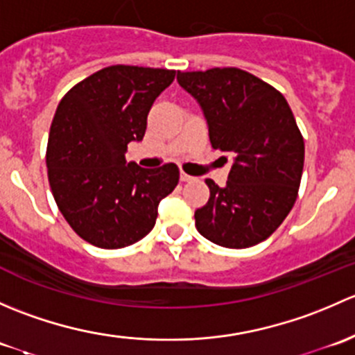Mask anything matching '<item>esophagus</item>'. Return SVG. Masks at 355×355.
<instances>
[{"label":"esophagus","instance_id":"esophagus-1","mask_svg":"<svg viewBox=\"0 0 355 355\" xmlns=\"http://www.w3.org/2000/svg\"><path fill=\"white\" fill-rule=\"evenodd\" d=\"M180 180L182 182H191V180H194V177H191V175H187V173H184V171H182Z\"/></svg>","mask_w":355,"mask_h":355}]
</instances>
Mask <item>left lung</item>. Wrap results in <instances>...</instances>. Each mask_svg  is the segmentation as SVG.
Segmentation results:
<instances>
[{
	"label": "left lung",
	"mask_w": 355,
	"mask_h": 355,
	"mask_svg": "<svg viewBox=\"0 0 355 355\" xmlns=\"http://www.w3.org/2000/svg\"><path fill=\"white\" fill-rule=\"evenodd\" d=\"M177 80L202 110L211 146L234 159L225 187L206 180L209 200L194 214L199 234L230 249L266 241L293 207L304 168L287 99L239 68L178 71Z\"/></svg>",
	"instance_id": "left-lung-1"
}]
</instances>
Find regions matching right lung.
Wrapping results in <instances>:
<instances>
[{
    "label": "right lung",
    "instance_id": "right-lung-1",
    "mask_svg": "<svg viewBox=\"0 0 355 355\" xmlns=\"http://www.w3.org/2000/svg\"><path fill=\"white\" fill-rule=\"evenodd\" d=\"M173 78L175 70L114 65L78 82L60 101L46 153L49 185L68 225L89 244L120 249L144 239L159 202L177 187V164L149 170L125 159Z\"/></svg>",
    "mask_w": 355,
    "mask_h": 355
}]
</instances>
